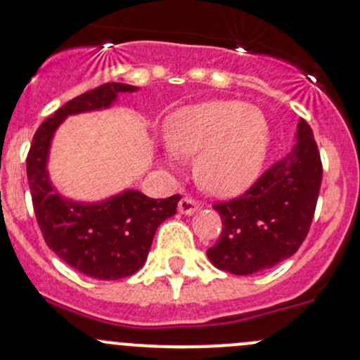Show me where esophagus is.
<instances>
[{"mask_svg":"<svg viewBox=\"0 0 360 360\" xmlns=\"http://www.w3.org/2000/svg\"><path fill=\"white\" fill-rule=\"evenodd\" d=\"M198 208L200 203L196 200H193L191 196H184L179 201V205H177V210H179V213H183V215H193L195 212H198Z\"/></svg>","mask_w":360,"mask_h":360,"instance_id":"34e87169","label":"esophagus"}]
</instances>
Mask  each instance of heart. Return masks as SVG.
I'll list each match as a JSON object with an SVG mask.
<instances>
[{"label":"heart","instance_id":"b5f03b06","mask_svg":"<svg viewBox=\"0 0 360 360\" xmlns=\"http://www.w3.org/2000/svg\"><path fill=\"white\" fill-rule=\"evenodd\" d=\"M164 131L169 164L196 155V181L217 196L239 195L258 179L271 140L263 110L240 101L186 105L167 117Z\"/></svg>","mask_w":360,"mask_h":360}]
</instances>
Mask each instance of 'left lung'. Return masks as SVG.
I'll return each mask as SVG.
<instances>
[{"label":"left lung","instance_id":"8db88e82","mask_svg":"<svg viewBox=\"0 0 360 360\" xmlns=\"http://www.w3.org/2000/svg\"><path fill=\"white\" fill-rule=\"evenodd\" d=\"M297 143L239 198L213 205L222 234L207 251L219 270L251 275L274 268L301 248L313 222L323 165L311 126L301 120Z\"/></svg>","mask_w":360,"mask_h":360}]
</instances>
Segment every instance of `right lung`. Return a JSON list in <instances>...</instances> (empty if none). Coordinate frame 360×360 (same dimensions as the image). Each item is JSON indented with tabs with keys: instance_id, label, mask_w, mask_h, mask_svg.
Segmentation results:
<instances>
[{
	"instance_id": "right-lung-1",
	"label": "right lung",
	"mask_w": 360,
	"mask_h": 360,
	"mask_svg": "<svg viewBox=\"0 0 360 360\" xmlns=\"http://www.w3.org/2000/svg\"><path fill=\"white\" fill-rule=\"evenodd\" d=\"M135 90L112 82L71 98L39 126L27 155L35 219L46 244L71 268L98 280L124 278L143 266L157 227L176 215L181 196L153 200L126 189L98 203L66 200L51 184L47 157L54 131L66 116L108 109L117 94Z\"/></svg>"
}]
</instances>
